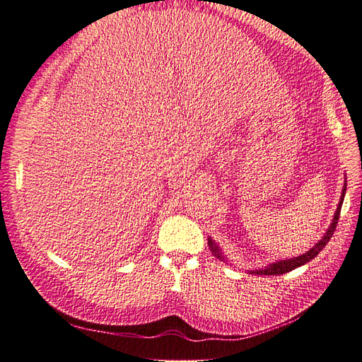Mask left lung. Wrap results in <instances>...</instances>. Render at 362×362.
Wrapping results in <instances>:
<instances>
[{"mask_svg": "<svg viewBox=\"0 0 362 362\" xmlns=\"http://www.w3.org/2000/svg\"><path fill=\"white\" fill-rule=\"evenodd\" d=\"M346 189H347V185L344 183L341 200H339V204H338V208H336V213H334L333 221H332V223H330V226H329V230L325 231L322 239L319 240L312 250H308L307 253H304L302 256H298V257L285 259V260H277V262H273V264H270V265H267L265 268H260V270H251V273H255V274H265V276L284 274V273H288V272H291V270H295V268H298V267H300V265H304V264L310 262V260H312V259H315L319 253H321L322 248L327 245V243H329V240H330L332 236H333V233H334V230H336V225H338L341 206H342V200H344V196H346ZM208 247H209V250H211V253H213L217 259L225 260V256H223V253H222L221 247L217 245V243H216L211 238H208Z\"/></svg>", "mask_w": 362, "mask_h": 362, "instance_id": "1", "label": "left lung"}]
</instances>
